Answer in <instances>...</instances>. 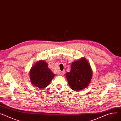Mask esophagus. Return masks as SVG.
Returning a JSON list of instances; mask_svg holds the SVG:
<instances>
[{
	"label": "esophagus",
	"mask_w": 121,
	"mask_h": 121,
	"mask_svg": "<svg viewBox=\"0 0 121 121\" xmlns=\"http://www.w3.org/2000/svg\"><path fill=\"white\" fill-rule=\"evenodd\" d=\"M65 70H63L62 71H61L60 72V75H61V76H63V75H64V74H65Z\"/></svg>",
	"instance_id": "esophagus-1"
}]
</instances>
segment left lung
I'll return each mask as SVG.
<instances>
[{"label":"left lung","instance_id":"8db88e82","mask_svg":"<svg viewBox=\"0 0 121 121\" xmlns=\"http://www.w3.org/2000/svg\"><path fill=\"white\" fill-rule=\"evenodd\" d=\"M70 88L75 91L83 90L89 85L93 72L89 63L84 57L72 62L70 71L65 74Z\"/></svg>","mask_w":121,"mask_h":121}]
</instances>
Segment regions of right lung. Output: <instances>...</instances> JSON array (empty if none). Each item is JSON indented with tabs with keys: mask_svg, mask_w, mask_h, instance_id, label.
<instances>
[{
	"mask_svg": "<svg viewBox=\"0 0 121 121\" xmlns=\"http://www.w3.org/2000/svg\"><path fill=\"white\" fill-rule=\"evenodd\" d=\"M54 76L55 74L48 68V63L44 60L38 61L29 71L31 83L39 89H43L48 86Z\"/></svg>",
	"mask_w": 121,
	"mask_h": 121,
	"instance_id": "right-lung-1",
	"label": "right lung"
}]
</instances>
